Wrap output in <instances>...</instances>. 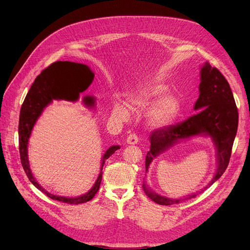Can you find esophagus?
<instances>
[{
	"label": "esophagus",
	"mask_w": 250,
	"mask_h": 250,
	"mask_svg": "<svg viewBox=\"0 0 250 250\" xmlns=\"http://www.w3.org/2000/svg\"><path fill=\"white\" fill-rule=\"evenodd\" d=\"M138 142H139V138L136 134H130L126 138V143L129 144V145H135V144H137Z\"/></svg>",
	"instance_id": "1"
}]
</instances>
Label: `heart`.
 Returning <instances> with one entry per match:
<instances>
[{"instance_id":"obj_1","label":"heart","mask_w":250,"mask_h":250,"mask_svg":"<svg viewBox=\"0 0 250 250\" xmlns=\"http://www.w3.org/2000/svg\"><path fill=\"white\" fill-rule=\"evenodd\" d=\"M168 88L161 82H148L139 86L127 95V105L136 113L148 111V122L155 128L166 127L172 125L180 110L178 99L167 94ZM114 116L126 120L128 110L125 105L115 102L112 107Z\"/></svg>"}]
</instances>
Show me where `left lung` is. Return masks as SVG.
Segmentation results:
<instances>
[{"instance_id": "1", "label": "left lung", "mask_w": 250, "mask_h": 250, "mask_svg": "<svg viewBox=\"0 0 250 250\" xmlns=\"http://www.w3.org/2000/svg\"><path fill=\"white\" fill-rule=\"evenodd\" d=\"M194 109L200 111L187 121L155 129L151 134L150 151L146 156V171L155 157L175 145L179 140L194 136H209L217 150L218 168L213 179L204 188L205 190L225 172L238 127V109L230 85L221 72L208 62H205L201 69L200 96L194 104ZM143 188L152 201L163 206L180 204L198 194L196 192L181 199H168L153 192L145 183Z\"/></svg>"}]
</instances>
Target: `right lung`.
<instances>
[{"mask_svg": "<svg viewBox=\"0 0 250 250\" xmlns=\"http://www.w3.org/2000/svg\"><path fill=\"white\" fill-rule=\"evenodd\" d=\"M93 79V72L86 64L67 61L52 62L49 67L42 72L41 75L36 77L35 81L31 85L21 106L18 126L21 164L26 175L32 182V185L45 193L51 200L67 203L70 205H79L91 201L99 190L102 179V167L105 160L108 159L116 150L120 149V146H111L105 152L102 157L100 173L94 186L92 187L88 192L83 195L77 196V198H64V196H59L47 192L43 188L41 187V185L35 180L31 173L28 161L27 147L32 128L38 120V117L41 116L43 109L52 102V100H78L79 94L90 86ZM83 101L87 106H94V97L86 96L84 97Z\"/></svg>", "mask_w": 250, "mask_h": 250, "instance_id": "right-lung-1", "label": "right lung"}]
</instances>
